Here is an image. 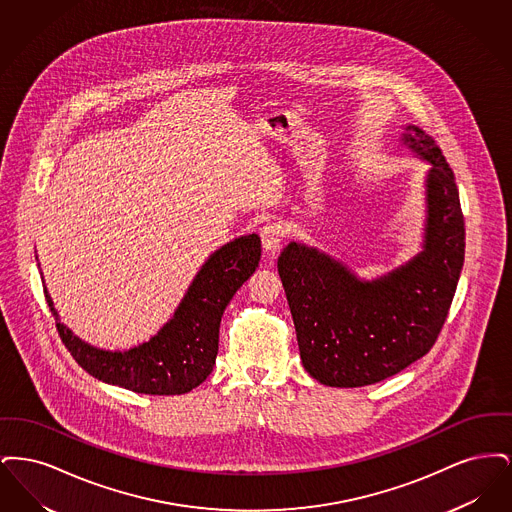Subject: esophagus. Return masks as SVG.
Wrapping results in <instances>:
<instances>
[{"label":"esophagus","mask_w":512,"mask_h":512,"mask_svg":"<svg viewBox=\"0 0 512 512\" xmlns=\"http://www.w3.org/2000/svg\"><path fill=\"white\" fill-rule=\"evenodd\" d=\"M286 238V226L282 222H268L261 228V244L265 253H276Z\"/></svg>","instance_id":"1"}]
</instances>
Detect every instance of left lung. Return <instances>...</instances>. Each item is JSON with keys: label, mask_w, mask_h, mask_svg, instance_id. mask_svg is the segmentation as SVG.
<instances>
[{"label": "left lung", "mask_w": 512, "mask_h": 512, "mask_svg": "<svg viewBox=\"0 0 512 512\" xmlns=\"http://www.w3.org/2000/svg\"><path fill=\"white\" fill-rule=\"evenodd\" d=\"M401 142L430 163L416 257L370 282L317 247L292 242L278 257L301 363L324 386H370L424 357L459 284L464 219L455 174L418 126H405Z\"/></svg>", "instance_id": "1"}]
</instances>
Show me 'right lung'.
I'll list each match as a JSON object with an SVG mask.
<instances>
[{
  "instance_id": "add662e5",
  "label": "right lung",
  "mask_w": 512,
  "mask_h": 512,
  "mask_svg": "<svg viewBox=\"0 0 512 512\" xmlns=\"http://www.w3.org/2000/svg\"><path fill=\"white\" fill-rule=\"evenodd\" d=\"M261 238L249 234L217 249L195 274L171 320L128 351H105L76 338L59 320L48 290L55 326L74 361L105 384L147 395H180L213 372L219 353L220 318L245 280L259 267Z\"/></svg>"
}]
</instances>
